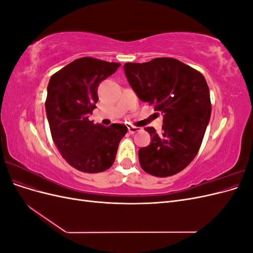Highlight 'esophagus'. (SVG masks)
I'll return each instance as SVG.
<instances>
[{"label":"esophagus","mask_w":253,"mask_h":253,"mask_svg":"<svg viewBox=\"0 0 253 253\" xmlns=\"http://www.w3.org/2000/svg\"><path fill=\"white\" fill-rule=\"evenodd\" d=\"M140 127H138V126H127V131H128V133L129 134H135L136 132H139L140 131Z\"/></svg>","instance_id":"1"}]
</instances>
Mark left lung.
<instances>
[{
	"instance_id": "left-lung-1",
	"label": "left lung",
	"mask_w": 253,
	"mask_h": 253,
	"mask_svg": "<svg viewBox=\"0 0 253 253\" xmlns=\"http://www.w3.org/2000/svg\"><path fill=\"white\" fill-rule=\"evenodd\" d=\"M124 70L137 97L154 105L164 117L160 134L145 127L151 142L138 151L141 168L157 177L180 172L196 156L210 120V91L205 77L173 58L127 62Z\"/></svg>"
}]
</instances>
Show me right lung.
Wrapping results in <instances>:
<instances>
[{
	"mask_svg": "<svg viewBox=\"0 0 253 253\" xmlns=\"http://www.w3.org/2000/svg\"><path fill=\"white\" fill-rule=\"evenodd\" d=\"M120 66L89 57L73 61L47 85L45 110L52 140L75 169L85 173L108 170L126 132L125 125L104 126L88 119L98 101V86Z\"/></svg>",
	"mask_w": 253,
	"mask_h": 253,
	"instance_id": "1",
	"label": "right lung"
}]
</instances>
